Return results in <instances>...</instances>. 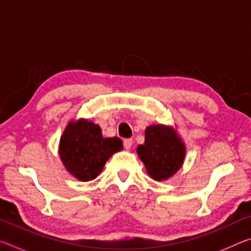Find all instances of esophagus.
<instances>
[{
    "instance_id": "1",
    "label": "esophagus",
    "mask_w": 251,
    "mask_h": 251,
    "mask_svg": "<svg viewBox=\"0 0 251 251\" xmlns=\"http://www.w3.org/2000/svg\"><path fill=\"white\" fill-rule=\"evenodd\" d=\"M131 145H133V139H131V138L124 139V147L126 148V150H129Z\"/></svg>"
}]
</instances>
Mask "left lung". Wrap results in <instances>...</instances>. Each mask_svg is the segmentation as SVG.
I'll return each instance as SVG.
<instances>
[{
	"label": "left lung",
	"instance_id": "obj_1",
	"mask_svg": "<svg viewBox=\"0 0 251 251\" xmlns=\"http://www.w3.org/2000/svg\"><path fill=\"white\" fill-rule=\"evenodd\" d=\"M137 154L150 176L155 180H164L181 167L185 146L173 128L151 125L145 130V144L137 147Z\"/></svg>",
	"mask_w": 251,
	"mask_h": 251
}]
</instances>
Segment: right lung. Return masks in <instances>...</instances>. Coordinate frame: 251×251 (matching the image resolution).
<instances>
[{"label": "right lung", "instance_id": "obj_1", "mask_svg": "<svg viewBox=\"0 0 251 251\" xmlns=\"http://www.w3.org/2000/svg\"><path fill=\"white\" fill-rule=\"evenodd\" d=\"M121 150L122 139L104 138L99 125L85 120L69 124L59 143V155L64 166L83 181L99 176L109 157Z\"/></svg>", "mask_w": 251, "mask_h": 251}]
</instances>
